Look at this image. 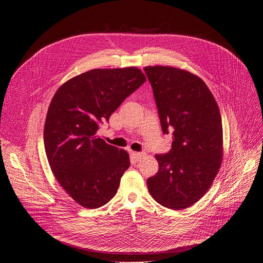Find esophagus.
<instances>
[{"mask_svg": "<svg viewBox=\"0 0 263 263\" xmlns=\"http://www.w3.org/2000/svg\"><path fill=\"white\" fill-rule=\"evenodd\" d=\"M133 156H134V158H135L136 161H140V160L143 158L144 154H143V153H136V152H134V153H133Z\"/></svg>", "mask_w": 263, "mask_h": 263, "instance_id": "obj_1", "label": "esophagus"}]
</instances>
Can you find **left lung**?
I'll list each match as a JSON object with an SVG mask.
<instances>
[{
    "instance_id": "left-lung-1",
    "label": "left lung",
    "mask_w": 263,
    "mask_h": 263,
    "mask_svg": "<svg viewBox=\"0 0 263 263\" xmlns=\"http://www.w3.org/2000/svg\"><path fill=\"white\" fill-rule=\"evenodd\" d=\"M153 87L161 128L173 131L172 148L155 155L159 170L146 180L152 198L181 210L210 189L222 160V125L216 101L193 72L174 66H145Z\"/></svg>"
}]
</instances>
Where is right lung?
Segmentation results:
<instances>
[{
  "label": "right lung",
  "mask_w": 263,
  "mask_h": 263,
  "mask_svg": "<svg viewBox=\"0 0 263 263\" xmlns=\"http://www.w3.org/2000/svg\"><path fill=\"white\" fill-rule=\"evenodd\" d=\"M144 81L134 66L96 68L67 80L51 101L44 130L47 158L62 189L84 208L107 204L130 166L125 149L97 131Z\"/></svg>",
  "instance_id": "add662e5"
}]
</instances>
